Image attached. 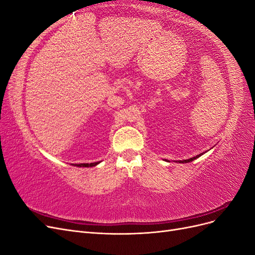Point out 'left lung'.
<instances>
[{
  "label": "left lung",
  "mask_w": 255,
  "mask_h": 255,
  "mask_svg": "<svg viewBox=\"0 0 255 255\" xmlns=\"http://www.w3.org/2000/svg\"><path fill=\"white\" fill-rule=\"evenodd\" d=\"M203 153H205V152H203ZM203 153H200L199 155H197V156H195V157H191V158H189V159H183V160H180L179 163H189V161H192V160H195L196 158H198V157H200L201 155H203Z\"/></svg>",
  "instance_id": "left-lung-1"
}]
</instances>
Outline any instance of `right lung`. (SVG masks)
I'll list each match as a JSON object with an SVG mask.
<instances>
[{
    "instance_id": "right-lung-1",
    "label": "right lung",
    "mask_w": 255,
    "mask_h": 255,
    "mask_svg": "<svg viewBox=\"0 0 255 255\" xmlns=\"http://www.w3.org/2000/svg\"><path fill=\"white\" fill-rule=\"evenodd\" d=\"M99 163H100V161H97V163H90V164H73V166H76V167H94V166H97Z\"/></svg>"
}]
</instances>
